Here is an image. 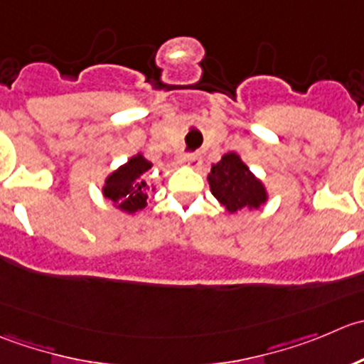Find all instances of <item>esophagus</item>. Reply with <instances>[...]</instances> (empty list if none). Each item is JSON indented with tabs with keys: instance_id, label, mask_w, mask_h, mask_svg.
<instances>
[{
	"instance_id": "obj_1",
	"label": "esophagus",
	"mask_w": 364,
	"mask_h": 364,
	"mask_svg": "<svg viewBox=\"0 0 364 364\" xmlns=\"http://www.w3.org/2000/svg\"><path fill=\"white\" fill-rule=\"evenodd\" d=\"M182 163L191 166L193 170H198V168L201 166V156L200 154H186V156L182 157Z\"/></svg>"
}]
</instances>
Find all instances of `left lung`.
I'll return each mask as SVG.
<instances>
[{
    "label": "left lung",
    "instance_id": "8db88e82",
    "mask_svg": "<svg viewBox=\"0 0 364 364\" xmlns=\"http://www.w3.org/2000/svg\"><path fill=\"white\" fill-rule=\"evenodd\" d=\"M210 193L228 214L240 210H258L267 203L265 183L250 170L237 152H226L207 175Z\"/></svg>",
    "mask_w": 364,
    "mask_h": 364
}]
</instances>
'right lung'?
I'll return each instance as SVG.
<instances>
[{"mask_svg":"<svg viewBox=\"0 0 364 364\" xmlns=\"http://www.w3.org/2000/svg\"><path fill=\"white\" fill-rule=\"evenodd\" d=\"M152 166L154 164L141 152L134 154L129 157L127 163L118 166L104 178L102 196L111 201L114 208L129 215L143 210L150 193L156 191L154 182L145 178Z\"/></svg>","mask_w":364,"mask_h":364,"instance_id":"1","label":"right lung"}]
</instances>
